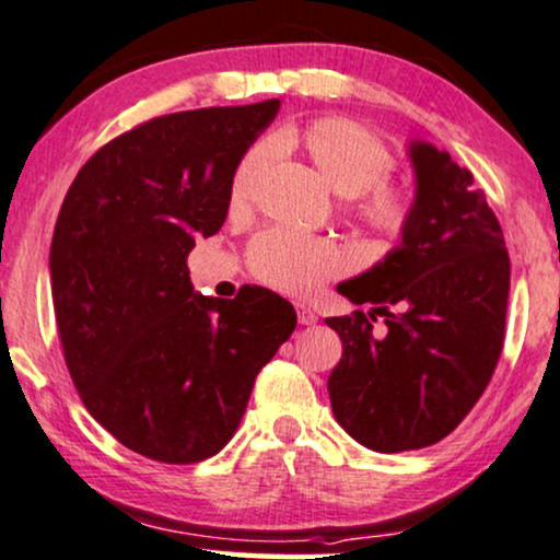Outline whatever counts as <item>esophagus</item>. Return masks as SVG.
<instances>
[{"label": "esophagus", "mask_w": 560, "mask_h": 560, "mask_svg": "<svg viewBox=\"0 0 560 560\" xmlns=\"http://www.w3.org/2000/svg\"><path fill=\"white\" fill-rule=\"evenodd\" d=\"M296 320H300V325H315L317 315L313 313V307H307L304 302H296Z\"/></svg>", "instance_id": "obj_1"}]
</instances>
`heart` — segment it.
I'll return each mask as SVG.
<instances>
[{
    "label": "heart",
    "mask_w": 560,
    "mask_h": 560,
    "mask_svg": "<svg viewBox=\"0 0 560 560\" xmlns=\"http://www.w3.org/2000/svg\"><path fill=\"white\" fill-rule=\"evenodd\" d=\"M276 150L300 154L315 173L341 196H351L359 222L382 237H400L416 211V198L406 183L395 180L393 152L377 133L351 118L328 116L279 131ZM266 150L253 147L237 162L230 183V209H245ZM250 273L266 287L287 294H310L346 268L341 245L320 237H304L292 230H266L247 250Z\"/></svg>",
    "instance_id": "obj_1"
}]
</instances>
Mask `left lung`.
I'll use <instances>...</instances> for the list:
<instances>
[{"label": "left lung", "mask_w": 560, "mask_h": 560, "mask_svg": "<svg viewBox=\"0 0 560 560\" xmlns=\"http://www.w3.org/2000/svg\"><path fill=\"white\" fill-rule=\"evenodd\" d=\"M410 160L419 188L402 243L338 284L370 310L325 320L343 343L328 377L332 413L374 452L421 450L455 431L504 349L512 264L499 219L447 152L413 141Z\"/></svg>", "instance_id": "1"}]
</instances>
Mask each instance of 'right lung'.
<instances>
[{
	"instance_id": "obj_1",
	"label": "right lung",
	"mask_w": 560,
	"mask_h": 560,
	"mask_svg": "<svg viewBox=\"0 0 560 560\" xmlns=\"http://www.w3.org/2000/svg\"><path fill=\"white\" fill-rule=\"evenodd\" d=\"M279 101L170 113L110 139L77 173L51 243L63 362L90 416L167 465L230 442L253 382L296 328L284 296L194 294L188 253L230 209L237 162Z\"/></svg>"
}]
</instances>
